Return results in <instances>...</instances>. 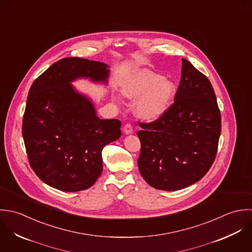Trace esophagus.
I'll use <instances>...</instances> for the list:
<instances>
[{
	"mask_svg": "<svg viewBox=\"0 0 252 252\" xmlns=\"http://www.w3.org/2000/svg\"><path fill=\"white\" fill-rule=\"evenodd\" d=\"M124 132H125V134H131L133 132V128H132L131 125H129V124L126 125L124 126Z\"/></svg>",
	"mask_w": 252,
	"mask_h": 252,
	"instance_id": "34e87169",
	"label": "esophagus"
}]
</instances>
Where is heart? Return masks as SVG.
Instances as JSON below:
<instances>
[{
	"label": "heart",
	"mask_w": 252,
	"mask_h": 252,
	"mask_svg": "<svg viewBox=\"0 0 252 252\" xmlns=\"http://www.w3.org/2000/svg\"><path fill=\"white\" fill-rule=\"evenodd\" d=\"M122 94L135 100L134 112L146 122L159 119L171 105L177 92L173 80L162 77L149 69H141L130 74L122 84ZM113 99L119 101L117 95Z\"/></svg>",
	"instance_id": "heart-1"
}]
</instances>
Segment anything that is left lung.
Segmentation results:
<instances>
[{"label": "left lung", "mask_w": 252, "mask_h": 252, "mask_svg": "<svg viewBox=\"0 0 252 252\" xmlns=\"http://www.w3.org/2000/svg\"><path fill=\"white\" fill-rule=\"evenodd\" d=\"M138 168L153 188L184 189L212 165L221 132V116L209 80L182 58L174 103L157 121L140 124Z\"/></svg>", "instance_id": "8db88e82"}]
</instances>
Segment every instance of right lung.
I'll list each match as a JSON object with an SVG mask.
<instances>
[{
  "mask_svg": "<svg viewBox=\"0 0 252 252\" xmlns=\"http://www.w3.org/2000/svg\"><path fill=\"white\" fill-rule=\"evenodd\" d=\"M109 66L79 57L63 58L30 88L22 135L31 167L46 184L63 192L92 187L100 176L103 148L120 138L121 122L101 120L93 99L72 83L107 85Z\"/></svg>",
  "mask_w": 252,
  "mask_h": 252,
  "instance_id": "obj_1",
  "label": "right lung"
}]
</instances>
